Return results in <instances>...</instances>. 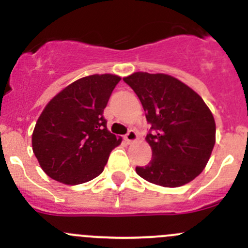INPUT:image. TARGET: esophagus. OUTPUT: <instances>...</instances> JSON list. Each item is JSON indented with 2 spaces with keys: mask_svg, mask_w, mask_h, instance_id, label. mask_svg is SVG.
<instances>
[{
  "mask_svg": "<svg viewBox=\"0 0 248 248\" xmlns=\"http://www.w3.org/2000/svg\"><path fill=\"white\" fill-rule=\"evenodd\" d=\"M124 140H126L128 144H131V142H134L137 140V133L133 131V129H131V131H129L128 133L124 136Z\"/></svg>",
  "mask_w": 248,
  "mask_h": 248,
  "instance_id": "34e87169",
  "label": "esophagus"
}]
</instances>
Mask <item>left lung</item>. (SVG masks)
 <instances>
[{"label":"left lung","instance_id":"obj_1","mask_svg":"<svg viewBox=\"0 0 248 248\" xmlns=\"http://www.w3.org/2000/svg\"><path fill=\"white\" fill-rule=\"evenodd\" d=\"M124 80L152 124L146 136L152 158L147 166L137 167V174L171 188L191 182L206 167L216 142L211 110L194 90L168 74L136 72Z\"/></svg>","mask_w":248,"mask_h":248}]
</instances>
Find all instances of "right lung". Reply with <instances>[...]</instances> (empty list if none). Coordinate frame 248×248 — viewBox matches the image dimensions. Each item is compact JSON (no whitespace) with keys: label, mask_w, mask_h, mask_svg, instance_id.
Instances as JSON below:
<instances>
[{"label":"right lung","mask_w":248,"mask_h":248,"mask_svg":"<svg viewBox=\"0 0 248 248\" xmlns=\"http://www.w3.org/2000/svg\"><path fill=\"white\" fill-rule=\"evenodd\" d=\"M121 78L92 74L78 79L50 99L32 133V150L47 176L64 185L91 181L104 170L121 144L103 117Z\"/></svg>","instance_id":"obj_1"}]
</instances>
